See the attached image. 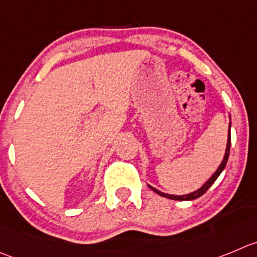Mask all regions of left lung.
<instances>
[{
    "label": "left lung",
    "instance_id": "obj_1",
    "mask_svg": "<svg viewBox=\"0 0 257 257\" xmlns=\"http://www.w3.org/2000/svg\"><path fill=\"white\" fill-rule=\"evenodd\" d=\"M229 148H231V117H229V133H228V136H227L226 151H224V156H223V159H222V163L219 164V167L217 168V170L213 173V175H212V177L209 178V179L207 180V182L204 183V184L202 185V187H200L199 189L194 190V192L189 193V194L175 195V194H168V193L160 192V190H158V189H156V188L151 187V185H149V188H150L151 190H154V192H155V193H158L159 195H161V197L169 198V199H174V200H193V199H197V198H199L200 195H203L204 193H206L207 190L209 189V187H211V185L213 184L214 182H216V179L219 177V174H221V173L223 172V169H224V168H226L227 160H228Z\"/></svg>",
    "mask_w": 257,
    "mask_h": 257
}]
</instances>
